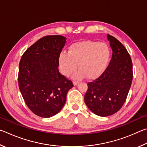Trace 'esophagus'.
Wrapping results in <instances>:
<instances>
[{"label": "esophagus", "mask_w": 147, "mask_h": 147, "mask_svg": "<svg viewBox=\"0 0 147 147\" xmlns=\"http://www.w3.org/2000/svg\"><path fill=\"white\" fill-rule=\"evenodd\" d=\"M73 83H74V85L76 86V85H77V84H78L79 83V81H73Z\"/></svg>", "instance_id": "obj_1"}]
</instances>
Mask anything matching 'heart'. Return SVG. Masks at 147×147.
<instances>
[{
	"label": "heart",
	"instance_id": "heart-1",
	"mask_svg": "<svg viewBox=\"0 0 147 147\" xmlns=\"http://www.w3.org/2000/svg\"><path fill=\"white\" fill-rule=\"evenodd\" d=\"M110 48L106 43L93 40H84L74 43L69 46L68 52L59 55L58 64L61 73L66 77L70 76L79 70L75 79L85 78L94 79L103 73L109 62Z\"/></svg>",
	"mask_w": 147,
	"mask_h": 147
}]
</instances>
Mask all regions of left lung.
<instances>
[{
	"mask_svg": "<svg viewBox=\"0 0 147 147\" xmlns=\"http://www.w3.org/2000/svg\"><path fill=\"white\" fill-rule=\"evenodd\" d=\"M112 49L109 65L96 80L88 83L84 102L95 114L107 117L121 109L132 84V62L127 49L117 38L107 35Z\"/></svg>",
	"mask_w": 147,
	"mask_h": 147,
	"instance_id": "8db88e82",
	"label": "left lung"
}]
</instances>
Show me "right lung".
<instances>
[{
    "mask_svg": "<svg viewBox=\"0 0 147 147\" xmlns=\"http://www.w3.org/2000/svg\"><path fill=\"white\" fill-rule=\"evenodd\" d=\"M65 42L63 36H45L28 48L20 61V91L29 109L39 117H50L60 112L74 86L58 69L59 55Z\"/></svg>",
    "mask_w": 147,
    "mask_h": 147,
    "instance_id": "obj_1",
    "label": "right lung"
}]
</instances>
